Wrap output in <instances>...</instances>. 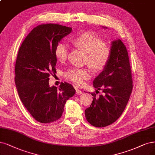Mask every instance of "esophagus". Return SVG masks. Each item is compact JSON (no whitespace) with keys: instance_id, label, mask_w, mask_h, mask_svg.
<instances>
[{"instance_id":"1","label":"esophagus","mask_w":155,"mask_h":155,"mask_svg":"<svg viewBox=\"0 0 155 155\" xmlns=\"http://www.w3.org/2000/svg\"><path fill=\"white\" fill-rule=\"evenodd\" d=\"M76 94H78V95H80V94H83V92L81 91V90H79L78 88H76Z\"/></svg>"}]
</instances>
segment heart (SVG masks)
I'll return each mask as SVG.
<instances>
[{"label":"heart","instance_id":"heart-1","mask_svg":"<svg viewBox=\"0 0 155 155\" xmlns=\"http://www.w3.org/2000/svg\"><path fill=\"white\" fill-rule=\"evenodd\" d=\"M73 44L87 54V62L89 67L94 71H100L107 65L111 56V48L95 34L87 32L76 37ZM68 45L65 43L58 44L55 49V56L60 62L65 61L68 52ZM65 77L75 84L81 85L84 80L90 78L89 72L84 68L69 69Z\"/></svg>","mask_w":155,"mask_h":155}]
</instances>
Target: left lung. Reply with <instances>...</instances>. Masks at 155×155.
I'll return each mask as SVG.
<instances>
[{
  "mask_svg": "<svg viewBox=\"0 0 155 155\" xmlns=\"http://www.w3.org/2000/svg\"><path fill=\"white\" fill-rule=\"evenodd\" d=\"M103 28L108 29L106 27ZM111 56L103 71L93 81L96 92L102 89L103 95L95 97L84 111L87 121L102 127L114 123L124 111L132 92L133 81L128 54L120 39L111 42Z\"/></svg>",
  "mask_w": 155,
  "mask_h": 155,
  "instance_id": "obj_1",
  "label": "left lung"
}]
</instances>
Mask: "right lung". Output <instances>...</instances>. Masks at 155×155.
I'll return each mask as SVG.
<instances>
[{
	"label": "right lung",
	"instance_id": "obj_1",
	"mask_svg": "<svg viewBox=\"0 0 155 155\" xmlns=\"http://www.w3.org/2000/svg\"><path fill=\"white\" fill-rule=\"evenodd\" d=\"M72 30L59 24L40 25L31 31L18 51L16 87L26 109L41 123L59 119L66 101L76 93L69 83H62L58 88L49 83L50 74L56 72V47Z\"/></svg>",
	"mask_w": 155,
	"mask_h": 155
}]
</instances>
